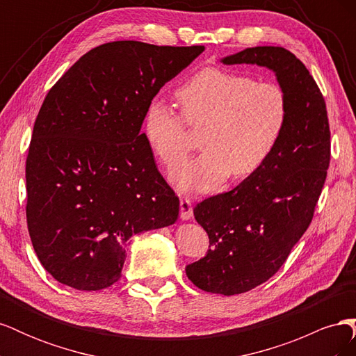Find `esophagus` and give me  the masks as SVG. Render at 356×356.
<instances>
[{"mask_svg": "<svg viewBox=\"0 0 356 356\" xmlns=\"http://www.w3.org/2000/svg\"><path fill=\"white\" fill-rule=\"evenodd\" d=\"M179 217L182 220H190L193 217V204L190 200L184 199L179 203Z\"/></svg>", "mask_w": 356, "mask_h": 356, "instance_id": "34e87169", "label": "esophagus"}]
</instances>
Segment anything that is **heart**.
<instances>
[{
  "label": "heart",
  "instance_id": "1",
  "mask_svg": "<svg viewBox=\"0 0 356 356\" xmlns=\"http://www.w3.org/2000/svg\"><path fill=\"white\" fill-rule=\"evenodd\" d=\"M181 113L154 98L148 102L143 134L154 156L174 168L187 153V127L202 129L203 153L174 174L181 191L207 193L232 174L245 179L270 159L288 123V96L281 86L251 75L203 68L177 89Z\"/></svg>",
  "mask_w": 356,
  "mask_h": 356
}]
</instances>
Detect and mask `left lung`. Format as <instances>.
I'll return each instance as SVG.
<instances>
[{"mask_svg": "<svg viewBox=\"0 0 356 356\" xmlns=\"http://www.w3.org/2000/svg\"><path fill=\"white\" fill-rule=\"evenodd\" d=\"M221 62L272 70L289 105L285 132L270 159L238 187L193 209L208 233L209 250L186 273L207 293L234 296L270 279L307 230L327 178L331 135L324 96L289 50L250 47Z\"/></svg>", "mask_w": 356, "mask_h": 356, "instance_id": "obj_1", "label": "left lung"}]
</instances>
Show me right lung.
Segmentation results:
<instances>
[{"label":"right lung","instance_id":"right-lung-1","mask_svg":"<svg viewBox=\"0 0 356 356\" xmlns=\"http://www.w3.org/2000/svg\"><path fill=\"white\" fill-rule=\"evenodd\" d=\"M203 50L106 42L49 90L26 157V222L40 263L58 282L111 286L127 241L178 220L179 199L141 126L148 102Z\"/></svg>","mask_w":356,"mask_h":356}]
</instances>
